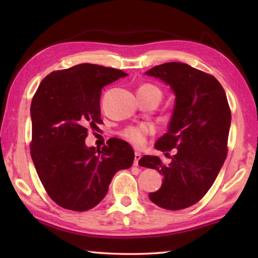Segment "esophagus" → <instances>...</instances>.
<instances>
[{
	"mask_svg": "<svg viewBox=\"0 0 258 258\" xmlns=\"http://www.w3.org/2000/svg\"><path fill=\"white\" fill-rule=\"evenodd\" d=\"M140 159H141V154H140V152H135V154H134V163H133V165L134 166H138Z\"/></svg>",
	"mask_w": 258,
	"mask_h": 258,
	"instance_id": "34e87169",
	"label": "esophagus"
}]
</instances>
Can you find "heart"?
<instances>
[{"mask_svg": "<svg viewBox=\"0 0 258 258\" xmlns=\"http://www.w3.org/2000/svg\"><path fill=\"white\" fill-rule=\"evenodd\" d=\"M139 90H142V91H154L157 94L159 95V98L161 97V93L159 89H157L156 86L154 85H150V84H145L140 87ZM152 130L150 126L148 125H139V126H132V127H128L126 128L124 132H123V137L128 140L131 143H133L134 146L137 147H141L143 146V143L146 141V137L147 135L151 134Z\"/></svg>", "mask_w": 258, "mask_h": 258, "instance_id": "b5f03b06", "label": "heart"}]
</instances>
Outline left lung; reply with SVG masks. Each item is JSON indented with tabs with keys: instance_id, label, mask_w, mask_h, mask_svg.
Wrapping results in <instances>:
<instances>
[{
	"instance_id": "8db88e82",
	"label": "left lung",
	"mask_w": 258,
	"mask_h": 258,
	"mask_svg": "<svg viewBox=\"0 0 258 258\" xmlns=\"http://www.w3.org/2000/svg\"><path fill=\"white\" fill-rule=\"evenodd\" d=\"M147 75L160 78L175 93L168 132L156 149L176 154L171 164L157 156H143L139 165L163 174L160 189L150 192L157 206L178 211L197 204L211 189L228 155L231 110L223 86L211 74L182 62H166Z\"/></svg>"
}]
</instances>
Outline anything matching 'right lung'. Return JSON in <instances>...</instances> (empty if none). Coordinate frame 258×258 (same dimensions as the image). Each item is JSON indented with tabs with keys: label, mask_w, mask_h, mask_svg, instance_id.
Listing matches in <instances>:
<instances>
[{
	"label": "right lung",
	"mask_w": 258,
	"mask_h": 258,
	"mask_svg": "<svg viewBox=\"0 0 258 258\" xmlns=\"http://www.w3.org/2000/svg\"><path fill=\"white\" fill-rule=\"evenodd\" d=\"M126 75L81 63L52 72L34 94L30 156L46 194L60 207L75 212L95 207L113 175L132 166L134 151L124 140H112L101 149L85 146L89 130L103 123L102 87Z\"/></svg>",
	"instance_id": "1"
}]
</instances>
